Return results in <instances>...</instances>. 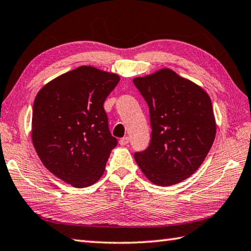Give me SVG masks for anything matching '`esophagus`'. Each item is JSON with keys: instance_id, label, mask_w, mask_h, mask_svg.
<instances>
[{"instance_id": "34e87169", "label": "esophagus", "mask_w": 251, "mask_h": 251, "mask_svg": "<svg viewBox=\"0 0 251 251\" xmlns=\"http://www.w3.org/2000/svg\"><path fill=\"white\" fill-rule=\"evenodd\" d=\"M128 143H129V138L128 137H123V138L120 139V144L122 146H126Z\"/></svg>"}]
</instances>
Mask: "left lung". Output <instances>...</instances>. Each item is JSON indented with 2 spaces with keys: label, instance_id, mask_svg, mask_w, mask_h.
<instances>
[{
  "label": "left lung",
  "instance_id": "1",
  "mask_svg": "<svg viewBox=\"0 0 251 251\" xmlns=\"http://www.w3.org/2000/svg\"><path fill=\"white\" fill-rule=\"evenodd\" d=\"M147 102L151 138L135 160L152 183L169 186L202 165L216 135L211 99L192 81L170 69L133 80Z\"/></svg>",
  "mask_w": 251,
  "mask_h": 251
}]
</instances>
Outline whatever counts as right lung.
Returning a JSON list of instances; mask_svg holds the SVG:
<instances>
[{
  "mask_svg": "<svg viewBox=\"0 0 251 251\" xmlns=\"http://www.w3.org/2000/svg\"><path fill=\"white\" fill-rule=\"evenodd\" d=\"M120 76L81 66L59 75L36 95L31 139L47 169L75 188L102 176L117 145L103 104Z\"/></svg>",
  "mask_w": 251,
  "mask_h": 251,
  "instance_id": "1",
  "label": "right lung"
}]
</instances>
